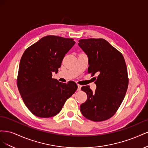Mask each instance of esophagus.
I'll return each mask as SVG.
<instances>
[{"label": "esophagus", "instance_id": "34e87169", "mask_svg": "<svg viewBox=\"0 0 148 148\" xmlns=\"http://www.w3.org/2000/svg\"><path fill=\"white\" fill-rule=\"evenodd\" d=\"M81 88H82V86H80V85H78V89H77V91H79L80 90H81Z\"/></svg>", "mask_w": 148, "mask_h": 148}]
</instances>
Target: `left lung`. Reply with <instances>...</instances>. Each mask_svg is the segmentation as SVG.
<instances>
[{
  "instance_id": "8db88e82",
  "label": "left lung",
  "mask_w": 148,
  "mask_h": 148,
  "mask_svg": "<svg viewBox=\"0 0 148 148\" xmlns=\"http://www.w3.org/2000/svg\"><path fill=\"white\" fill-rule=\"evenodd\" d=\"M78 46L88 58L89 73H97L93 92L88 86L82 90L86 93L87 100L80 106L84 117L101 122L115 114L124 99L128 79L127 65L119 51L104 39H80Z\"/></svg>"
}]
</instances>
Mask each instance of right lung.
Segmentation results:
<instances>
[{
    "mask_svg": "<svg viewBox=\"0 0 148 148\" xmlns=\"http://www.w3.org/2000/svg\"><path fill=\"white\" fill-rule=\"evenodd\" d=\"M75 44L73 39L46 36L26 49L22 56L18 88L26 106L37 117L49 118L59 114L77 89L73 82L64 83L52 78Z\"/></svg>",
    "mask_w": 148,
    "mask_h": 148,
    "instance_id": "1",
    "label": "right lung"
}]
</instances>
